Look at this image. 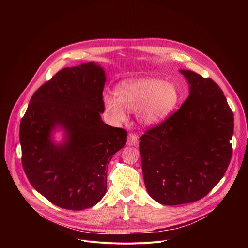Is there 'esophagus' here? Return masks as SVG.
<instances>
[{"label": "esophagus", "mask_w": 248, "mask_h": 248, "mask_svg": "<svg viewBox=\"0 0 248 248\" xmlns=\"http://www.w3.org/2000/svg\"><path fill=\"white\" fill-rule=\"evenodd\" d=\"M127 146H138L139 145V141H138V137L136 134L130 133L127 137V142H126Z\"/></svg>", "instance_id": "esophagus-1"}]
</instances>
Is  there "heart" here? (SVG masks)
Masks as SVG:
<instances>
[{
  "label": "heart",
  "mask_w": 248,
  "mask_h": 248,
  "mask_svg": "<svg viewBox=\"0 0 248 248\" xmlns=\"http://www.w3.org/2000/svg\"><path fill=\"white\" fill-rule=\"evenodd\" d=\"M116 97H104L105 109L118 122L124 121L125 110L137 111V119L145 125H153L167 119L180 101L175 84L155 78H132L121 82Z\"/></svg>",
  "instance_id": "b5f03b06"
}]
</instances>
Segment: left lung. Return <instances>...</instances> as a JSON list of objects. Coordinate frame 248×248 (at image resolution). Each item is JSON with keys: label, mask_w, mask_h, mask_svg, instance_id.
Masks as SVG:
<instances>
[{"label": "left lung", "mask_w": 248, "mask_h": 248, "mask_svg": "<svg viewBox=\"0 0 248 248\" xmlns=\"http://www.w3.org/2000/svg\"><path fill=\"white\" fill-rule=\"evenodd\" d=\"M189 95L179 111L140 137L148 194L162 205L200 200L224 176L232 158L233 114L210 78L180 69Z\"/></svg>", "instance_id": "left-lung-1"}]
</instances>
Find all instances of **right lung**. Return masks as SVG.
Masks as SVG:
<instances>
[{
    "label": "right lung",
    "mask_w": 248,
    "mask_h": 248,
    "mask_svg": "<svg viewBox=\"0 0 248 248\" xmlns=\"http://www.w3.org/2000/svg\"><path fill=\"white\" fill-rule=\"evenodd\" d=\"M105 69L94 62L65 67L30 99L19 127L22 167L31 186L54 205L80 211L107 190V169L127 133L101 119ZM63 132L61 141L54 140Z\"/></svg>",
    "instance_id": "obj_1"
}]
</instances>
